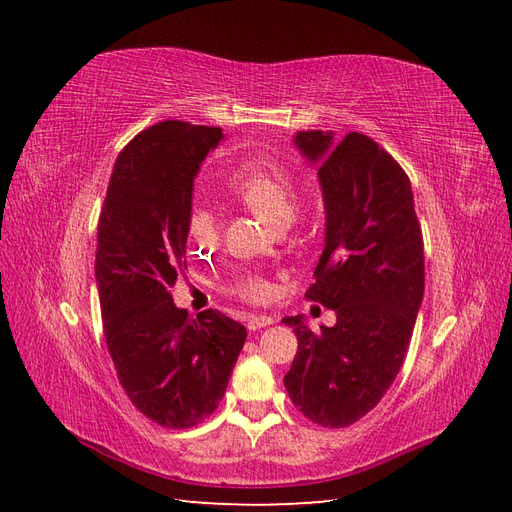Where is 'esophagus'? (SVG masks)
I'll use <instances>...</instances> for the list:
<instances>
[{
	"mask_svg": "<svg viewBox=\"0 0 512 512\" xmlns=\"http://www.w3.org/2000/svg\"><path fill=\"white\" fill-rule=\"evenodd\" d=\"M273 322H275V318H271V316H250L247 318V329L258 331L262 327H269V324H273Z\"/></svg>",
	"mask_w": 512,
	"mask_h": 512,
	"instance_id": "esophagus-1",
	"label": "esophagus"
}]
</instances>
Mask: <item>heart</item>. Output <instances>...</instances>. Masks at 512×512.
<instances>
[{
    "label": "heart",
    "instance_id": "heart-1",
    "mask_svg": "<svg viewBox=\"0 0 512 512\" xmlns=\"http://www.w3.org/2000/svg\"><path fill=\"white\" fill-rule=\"evenodd\" d=\"M230 190L235 192L241 203L262 215L273 226L292 222L294 213H297V183L282 164L273 160L258 158L245 162L232 177ZM218 228V215L209 205L198 203L192 209L188 232L194 243L211 245L218 239ZM232 290L247 301H262L269 297L271 286L258 273H241Z\"/></svg>",
    "mask_w": 512,
    "mask_h": 512
}]
</instances>
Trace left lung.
Here are the masks:
<instances>
[{"mask_svg": "<svg viewBox=\"0 0 512 512\" xmlns=\"http://www.w3.org/2000/svg\"><path fill=\"white\" fill-rule=\"evenodd\" d=\"M318 168L324 247L305 297L335 312L309 329L286 316L299 350L284 386L307 418L348 427L376 408L404 365L425 292L421 226L408 175L369 136L309 130L292 136Z\"/></svg>", "mask_w": 512, "mask_h": 512, "instance_id": "left-lung-1", "label": "left lung"}]
</instances>
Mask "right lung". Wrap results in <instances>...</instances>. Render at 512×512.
<instances>
[{"mask_svg":"<svg viewBox=\"0 0 512 512\" xmlns=\"http://www.w3.org/2000/svg\"><path fill=\"white\" fill-rule=\"evenodd\" d=\"M222 128L162 121L119 153L98 224L96 284L104 337L132 404L168 429L218 408L245 344L218 309L192 318L173 301L185 267L194 179Z\"/></svg>","mask_w":512,"mask_h":512,"instance_id":"right-lung-1","label":"right lung"}]
</instances>
